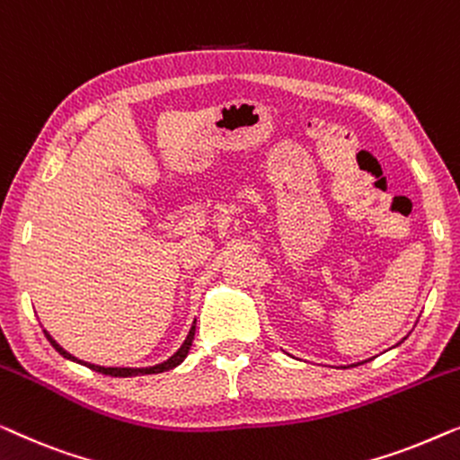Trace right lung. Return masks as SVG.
Listing matches in <instances>:
<instances>
[{"label": "right lung", "mask_w": 460, "mask_h": 460, "mask_svg": "<svg viewBox=\"0 0 460 460\" xmlns=\"http://www.w3.org/2000/svg\"><path fill=\"white\" fill-rule=\"evenodd\" d=\"M193 335H196V321H193V325H191V329H190V333H187V338H185L183 344H181L179 350L174 352L171 358H166L164 362H160V365H154V367H100V365H92V362H85V360H81V358L73 357V354L64 350V348H62L60 344H58V341H56L54 338H51V335H49L48 332H45V338H48V340L51 341V346H54L56 350L62 354L64 358H68V360H73V362H79V365H85V367L93 368V371H98V373L112 375V377H137V375H152V373L171 371V368L179 367L181 362L185 360L187 354H190V348H191Z\"/></svg>", "instance_id": "add662e5"}]
</instances>
